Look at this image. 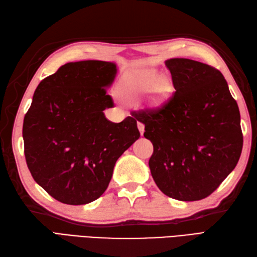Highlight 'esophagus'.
Masks as SVG:
<instances>
[{
    "mask_svg": "<svg viewBox=\"0 0 257 257\" xmlns=\"http://www.w3.org/2000/svg\"><path fill=\"white\" fill-rule=\"evenodd\" d=\"M137 127L140 130L141 135H143L144 132H145V125H144L142 122H137Z\"/></svg>",
    "mask_w": 257,
    "mask_h": 257,
    "instance_id": "34e87169",
    "label": "esophagus"
}]
</instances>
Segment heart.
Masks as SVG:
<instances>
[{
  "instance_id": "obj_1",
  "label": "heart",
  "mask_w": 257,
  "mask_h": 257,
  "mask_svg": "<svg viewBox=\"0 0 257 257\" xmlns=\"http://www.w3.org/2000/svg\"><path fill=\"white\" fill-rule=\"evenodd\" d=\"M156 81H157V77L156 76H146L141 79H137L127 86L126 93L130 97H139L141 95H145V93L152 90ZM166 90L167 85L164 83L157 85L155 88V92L157 95H162Z\"/></svg>"
}]
</instances>
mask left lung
I'll return each instance as SVG.
<instances>
[{
  "mask_svg": "<svg viewBox=\"0 0 257 257\" xmlns=\"http://www.w3.org/2000/svg\"><path fill=\"white\" fill-rule=\"evenodd\" d=\"M173 95L156 109L134 111L153 143L149 169L159 190L178 201H199L221 184L240 159V111L215 67L170 59Z\"/></svg>",
  "mask_w": 257,
  "mask_h": 257,
  "instance_id": "left-lung-1",
  "label": "left lung"
}]
</instances>
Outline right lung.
I'll return each mask as SVG.
<instances>
[{
  "instance_id": "add662e5",
  "label": "right lung",
  "mask_w": 257,
  "mask_h": 257,
  "mask_svg": "<svg viewBox=\"0 0 257 257\" xmlns=\"http://www.w3.org/2000/svg\"><path fill=\"white\" fill-rule=\"evenodd\" d=\"M116 65L79 61L40 81L23 124L24 153L34 180L67 205L96 201L110 183L118 157L140 139L136 118L113 123L107 88Z\"/></svg>"
}]
</instances>
